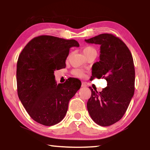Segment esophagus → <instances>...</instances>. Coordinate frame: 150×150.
<instances>
[{
	"instance_id": "esophagus-1",
	"label": "esophagus",
	"mask_w": 150,
	"mask_h": 150,
	"mask_svg": "<svg viewBox=\"0 0 150 150\" xmlns=\"http://www.w3.org/2000/svg\"><path fill=\"white\" fill-rule=\"evenodd\" d=\"M81 87H87V85H86V83L85 82H82V85H81Z\"/></svg>"
}]
</instances>
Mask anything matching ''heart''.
Wrapping results in <instances>:
<instances>
[{
	"instance_id": "obj_1",
	"label": "heart",
	"mask_w": 150,
	"mask_h": 150,
	"mask_svg": "<svg viewBox=\"0 0 150 150\" xmlns=\"http://www.w3.org/2000/svg\"><path fill=\"white\" fill-rule=\"evenodd\" d=\"M83 54L85 55H87L88 54H91V53H96V50L95 47H93L92 46H87L83 49ZM73 74H74L75 76H77V77H84L85 75L84 73L79 69H75L73 71Z\"/></svg>"
}]
</instances>
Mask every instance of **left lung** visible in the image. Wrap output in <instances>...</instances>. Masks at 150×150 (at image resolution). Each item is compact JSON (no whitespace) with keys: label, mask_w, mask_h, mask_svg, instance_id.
I'll list each match as a JSON object with an SVG mask.
<instances>
[{"label":"left lung","mask_w":150,"mask_h":150,"mask_svg":"<svg viewBox=\"0 0 150 150\" xmlns=\"http://www.w3.org/2000/svg\"><path fill=\"white\" fill-rule=\"evenodd\" d=\"M100 45L99 62L92 67L93 79H105L107 87L101 92L91 91L87 106L91 118L98 125L108 126L122 118L134 93L135 69L132 55L126 45L111 34L85 40Z\"/></svg>","instance_id":"1"}]
</instances>
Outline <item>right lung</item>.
Segmentation results:
<instances>
[{
	"mask_svg": "<svg viewBox=\"0 0 150 150\" xmlns=\"http://www.w3.org/2000/svg\"><path fill=\"white\" fill-rule=\"evenodd\" d=\"M79 46L75 40L40 35L30 40L20 53L16 69L18 95L37 122L53 126L65 117L69 100L81 83L70 78L57 85L54 73L65 67L70 48Z\"/></svg>",
	"mask_w": 150,
	"mask_h": 150,
	"instance_id": "obj_1",
	"label": "right lung"
}]
</instances>
